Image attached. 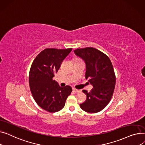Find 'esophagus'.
<instances>
[{"label": "esophagus", "mask_w": 145, "mask_h": 145, "mask_svg": "<svg viewBox=\"0 0 145 145\" xmlns=\"http://www.w3.org/2000/svg\"><path fill=\"white\" fill-rule=\"evenodd\" d=\"M72 91L74 92H79L80 91V90H78V89H75V88H73L72 89Z\"/></svg>", "instance_id": "esophagus-1"}]
</instances>
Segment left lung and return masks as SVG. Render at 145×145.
<instances>
[{"mask_svg": "<svg viewBox=\"0 0 145 145\" xmlns=\"http://www.w3.org/2000/svg\"><path fill=\"white\" fill-rule=\"evenodd\" d=\"M74 52L86 63V78L93 86L89 92L83 90L87 99L80 107L87 112H98L108 104L114 91L116 77L112 63L106 54L93 47L77 48Z\"/></svg>", "mask_w": 145, "mask_h": 145, "instance_id": "obj_1", "label": "left lung"}]
</instances>
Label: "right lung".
<instances>
[{
  "label": "right lung",
  "mask_w": 145,
  "mask_h": 145,
  "mask_svg": "<svg viewBox=\"0 0 145 145\" xmlns=\"http://www.w3.org/2000/svg\"><path fill=\"white\" fill-rule=\"evenodd\" d=\"M72 48H46L34 59L29 72V86L36 103L46 111L56 112L65 105L72 88L61 87L53 79Z\"/></svg>",
  "instance_id": "1"
}]
</instances>
